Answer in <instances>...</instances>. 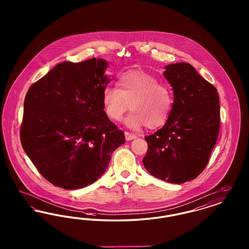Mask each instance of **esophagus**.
I'll use <instances>...</instances> for the list:
<instances>
[{"instance_id":"1","label":"esophagus","mask_w":249,"mask_h":249,"mask_svg":"<svg viewBox=\"0 0 249 249\" xmlns=\"http://www.w3.org/2000/svg\"><path fill=\"white\" fill-rule=\"evenodd\" d=\"M136 137H137V136H136L135 134H132V133H130V132L125 131V138H126V140L130 141V140H132V139H135Z\"/></svg>"}]
</instances>
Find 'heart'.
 <instances>
[{
	"instance_id": "1",
	"label": "heart",
	"mask_w": 249,
	"mask_h": 249,
	"mask_svg": "<svg viewBox=\"0 0 249 249\" xmlns=\"http://www.w3.org/2000/svg\"><path fill=\"white\" fill-rule=\"evenodd\" d=\"M103 107L107 117L119 121L130 108L126 125L133 130L142 126L157 129L164 125L175 105L170 86L160 83L153 75L142 71L122 74L117 87H107L103 92Z\"/></svg>"
}]
</instances>
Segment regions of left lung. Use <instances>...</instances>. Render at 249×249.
Segmentation results:
<instances>
[{
  "instance_id": "8db88e82",
  "label": "left lung",
  "mask_w": 249,
  "mask_h": 249,
  "mask_svg": "<svg viewBox=\"0 0 249 249\" xmlns=\"http://www.w3.org/2000/svg\"><path fill=\"white\" fill-rule=\"evenodd\" d=\"M174 89L175 105L165 125L144 136L147 172L166 182L182 184L208 164L220 128L216 89L190 63L169 64L163 71Z\"/></svg>"
}]
</instances>
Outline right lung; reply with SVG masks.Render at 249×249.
I'll use <instances>...</instances> for the list:
<instances>
[{
    "instance_id": "1",
    "label": "right lung",
    "mask_w": 249,
    "mask_h": 249,
    "mask_svg": "<svg viewBox=\"0 0 249 249\" xmlns=\"http://www.w3.org/2000/svg\"><path fill=\"white\" fill-rule=\"evenodd\" d=\"M104 59L64 61L33 84L24 101L20 141L37 171L56 187L92 184L111 154L125 142L105 113L103 92L110 79Z\"/></svg>"
}]
</instances>
